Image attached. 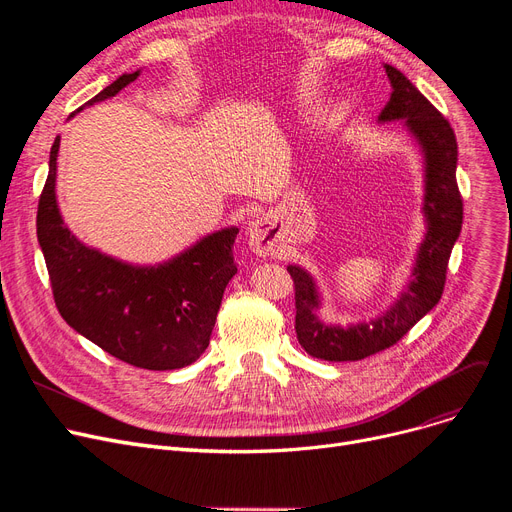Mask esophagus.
I'll use <instances>...</instances> for the list:
<instances>
[{
	"mask_svg": "<svg viewBox=\"0 0 512 512\" xmlns=\"http://www.w3.org/2000/svg\"><path fill=\"white\" fill-rule=\"evenodd\" d=\"M249 247L255 255L263 257L278 253L280 230L272 215H259L249 224Z\"/></svg>",
	"mask_w": 512,
	"mask_h": 512,
	"instance_id": "esophagus-1",
	"label": "esophagus"
}]
</instances>
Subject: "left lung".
I'll return each instance as SVG.
<instances>
[{"label": "left lung", "mask_w": 512, "mask_h": 512, "mask_svg": "<svg viewBox=\"0 0 512 512\" xmlns=\"http://www.w3.org/2000/svg\"><path fill=\"white\" fill-rule=\"evenodd\" d=\"M390 101L378 116L380 124L402 120L423 159V222L425 236L415 255L409 282L396 301L375 319L359 324H326L319 317L321 292L315 278L301 265H288L294 280L297 321L294 330L305 351L324 361H359L384 351L405 336L417 321L432 311L444 290L446 267L463 226V199L456 186L454 130L411 80L390 64Z\"/></svg>", "instance_id": "8db88e82"}]
</instances>
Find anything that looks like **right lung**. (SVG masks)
I'll use <instances>...</instances> for the list:
<instances>
[{
    "label": "right lung",
    "instance_id": "1",
    "mask_svg": "<svg viewBox=\"0 0 512 512\" xmlns=\"http://www.w3.org/2000/svg\"><path fill=\"white\" fill-rule=\"evenodd\" d=\"M139 74H122L87 105L118 95ZM58 151L60 137L49 153L37 238L60 315L80 336L128 365L166 371L195 363L205 353L224 290L236 274L232 249L238 228L211 232L155 265L105 255L64 224L56 197Z\"/></svg>",
    "mask_w": 512,
    "mask_h": 512
}]
</instances>
